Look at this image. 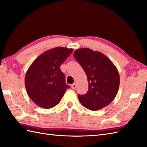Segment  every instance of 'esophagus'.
<instances>
[{"label": "esophagus", "instance_id": "obj_1", "mask_svg": "<svg viewBox=\"0 0 147 147\" xmlns=\"http://www.w3.org/2000/svg\"><path fill=\"white\" fill-rule=\"evenodd\" d=\"M76 87H77V84H76V83H74V84H71V89H76Z\"/></svg>", "mask_w": 147, "mask_h": 147}]
</instances>
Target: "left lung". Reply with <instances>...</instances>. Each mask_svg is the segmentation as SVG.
Here are the masks:
<instances>
[{
  "label": "left lung",
  "mask_w": 147,
  "mask_h": 147,
  "mask_svg": "<svg viewBox=\"0 0 147 147\" xmlns=\"http://www.w3.org/2000/svg\"><path fill=\"white\" fill-rule=\"evenodd\" d=\"M74 57L83 68L89 82L87 92L78 95L81 104L92 111L109 105L119 86V75L115 65L103 53L87 48L77 49Z\"/></svg>",
  "instance_id": "1"
}]
</instances>
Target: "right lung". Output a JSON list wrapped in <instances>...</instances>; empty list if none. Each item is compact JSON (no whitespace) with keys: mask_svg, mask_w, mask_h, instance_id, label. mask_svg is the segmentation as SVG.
Returning a JSON list of instances; mask_svg holds the SVG:
<instances>
[{"mask_svg":"<svg viewBox=\"0 0 147 147\" xmlns=\"http://www.w3.org/2000/svg\"><path fill=\"white\" fill-rule=\"evenodd\" d=\"M73 49L56 47L41 54L25 76L28 95L33 102L45 109L52 108L59 103L69 86L65 83L60 66L72 53Z\"/></svg>","mask_w":147,"mask_h":147,"instance_id":"add662e5","label":"right lung"}]
</instances>
